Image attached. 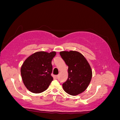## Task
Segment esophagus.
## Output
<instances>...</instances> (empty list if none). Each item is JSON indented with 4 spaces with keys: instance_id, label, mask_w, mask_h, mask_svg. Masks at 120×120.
<instances>
[{
    "instance_id": "34e87169",
    "label": "esophagus",
    "mask_w": 120,
    "mask_h": 120,
    "mask_svg": "<svg viewBox=\"0 0 120 120\" xmlns=\"http://www.w3.org/2000/svg\"><path fill=\"white\" fill-rule=\"evenodd\" d=\"M58 77H59L58 75H55V79H58Z\"/></svg>"
}]
</instances>
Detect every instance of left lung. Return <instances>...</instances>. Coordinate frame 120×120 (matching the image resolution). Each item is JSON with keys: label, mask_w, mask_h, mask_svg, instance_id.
Here are the masks:
<instances>
[{"label": "left lung", "mask_w": 120, "mask_h": 120, "mask_svg": "<svg viewBox=\"0 0 120 120\" xmlns=\"http://www.w3.org/2000/svg\"><path fill=\"white\" fill-rule=\"evenodd\" d=\"M62 59L68 66V77L62 84L64 90L71 95L84 92L88 87L92 77L90 66L83 55L76 51L60 52Z\"/></svg>", "instance_id": "1"}]
</instances>
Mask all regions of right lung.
I'll return each instance as SVG.
<instances>
[{
	"instance_id": "add662e5",
	"label": "right lung",
	"mask_w": 120,
	"mask_h": 120,
	"mask_svg": "<svg viewBox=\"0 0 120 120\" xmlns=\"http://www.w3.org/2000/svg\"><path fill=\"white\" fill-rule=\"evenodd\" d=\"M55 55V52L49 53L38 52L25 61L21 68V75L28 90L34 93H40L48 88L53 80L51 76L52 60Z\"/></svg>"
}]
</instances>
